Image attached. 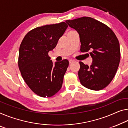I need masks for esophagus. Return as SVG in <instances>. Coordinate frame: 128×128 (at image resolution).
Wrapping results in <instances>:
<instances>
[{
	"instance_id": "34e87169",
	"label": "esophagus",
	"mask_w": 128,
	"mask_h": 128,
	"mask_svg": "<svg viewBox=\"0 0 128 128\" xmlns=\"http://www.w3.org/2000/svg\"><path fill=\"white\" fill-rule=\"evenodd\" d=\"M74 61V60H69V64H71V63L73 62Z\"/></svg>"
}]
</instances>
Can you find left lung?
Listing matches in <instances>:
<instances>
[{
  "instance_id": "left-lung-1",
  "label": "left lung",
  "mask_w": 128,
  "mask_h": 128,
  "mask_svg": "<svg viewBox=\"0 0 128 128\" xmlns=\"http://www.w3.org/2000/svg\"><path fill=\"white\" fill-rule=\"evenodd\" d=\"M66 22L79 34L80 52H89L93 60L90 67L80 62L78 76L80 84L91 90L103 89L113 80L120 61V48L117 36L106 25L90 17Z\"/></svg>"
}]
</instances>
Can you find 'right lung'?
I'll return each instance as SVG.
<instances>
[{
    "mask_svg": "<svg viewBox=\"0 0 128 128\" xmlns=\"http://www.w3.org/2000/svg\"><path fill=\"white\" fill-rule=\"evenodd\" d=\"M68 27L65 22L36 27L26 35L20 44L18 66L22 76L31 90L40 97H52L62 88L68 60L54 64L48 54Z\"/></svg>",
    "mask_w": 128,
    "mask_h": 128,
    "instance_id": "right-lung-1",
    "label": "right lung"
}]
</instances>
